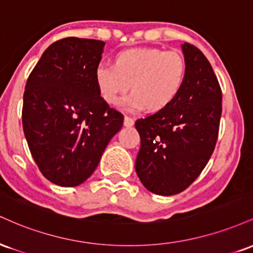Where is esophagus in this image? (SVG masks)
<instances>
[{
	"label": "esophagus",
	"instance_id": "34e87169",
	"mask_svg": "<svg viewBox=\"0 0 253 253\" xmlns=\"http://www.w3.org/2000/svg\"><path fill=\"white\" fill-rule=\"evenodd\" d=\"M124 125H125V127H132L133 125H134V120L129 117H125Z\"/></svg>",
	"mask_w": 253,
	"mask_h": 253
}]
</instances>
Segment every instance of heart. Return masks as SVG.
Masks as SVG:
<instances>
[{
  "label": "heart",
  "mask_w": 253,
  "mask_h": 253,
  "mask_svg": "<svg viewBox=\"0 0 253 253\" xmlns=\"http://www.w3.org/2000/svg\"><path fill=\"white\" fill-rule=\"evenodd\" d=\"M187 63L177 51L130 48L119 52L114 65L100 63L94 78L101 97L109 104L120 102L130 86L124 107L129 112L149 108L158 112L169 107L184 85Z\"/></svg>",
  "instance_id": "heart-1"
}]
</instances>
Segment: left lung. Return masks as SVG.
Returning a JSON list of instances; mask_svg holds the SVG:
<instances>
[{
    "mask_svg": "<svg viewBox=\"0 0 253 253\" xmlns=\"http://www.w3.org/2000/svg\"><path fill=\"white\" fill-rule=\"evenodd\" d=\"M187 77L167 108L135 121L140 150L135 171L147 190L170 196L199 177L215 147L222 94L207 58L194 45L182 43Z\"/></svg>",
    "mask_w": 253,
    "mask_h": 253,
    "instance_id": "8db88e82",
    "label": "left lung"
}]
</instances>
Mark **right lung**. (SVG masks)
I'll return each instance as SVG.
<instances>
[{"label": "right lung", "instance_id": "obj_1", "mask_svg": "<svg viewBox=\"0 0 253 253\" xmlns=\"http://www.w3.org/2000/svg\"><path fill=\"white\" fill-rule=\"evenodd\" d=\"M101 40L64 38L46 48L26 83L22 126L48 181L76 187L92 175L124 115L101 97L94 72Z\"/></svg>", "mask_w": 253, "mask_h": 253}]
</instances>
